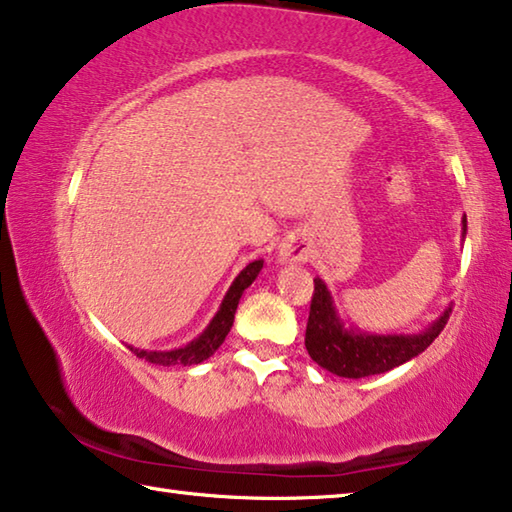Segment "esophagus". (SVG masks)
Masks as SVG:
<instances>
[{
	"mask_svg": "<svg viewBox=\"0 0 512 512\" xmlns=\"http://www.w3.org/2000/svg\"><path fill=\"white\" fill-rule=\"evenodd\" d=\"M280 259H282V262H305V248H302L298 241H289V244H282Z\"/></svg>",
	"mask_w": 512,
	"mask_h": 512,
	"instance_id": "1",
	"label": "esophagus"
}]
</instances>
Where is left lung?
Wrapping results in <instances>:
<instances>
[{"label":"left lung","mask_w":512,"mask_h":512,"mask_svg":"<svg viewBox=\"0 0 512 512\" xmlns=\"http://www.w3.org/2000/svg\"><path fill=\"white\" fill-rule=\"evenodd\" d=\"M467 232V219H463V241ZM452 307H447L429 327L415 334H372L357 327H345L334 307L332 293L327 284L316 277L314 298H311L305 345L309 357L320 368L345 379H363L381 375L402 363L411 361L436 341L443 332Z\"/></svg>","instance_id":"1"}]
</instances>
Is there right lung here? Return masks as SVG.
Here are the masks:
<instances>
[{
	"label": "right lung",
	"mask_w": 512,
	"mask_h": 512,
	"mask_svg": "<svg viewBox=\"0 0 512 512\" xmlns=\"http://www.w3.org/2000/svg\"><path fill=\"white\" fill-rule=\"evenodd\" d=\"M262 266H264V259H255V262H250L244 271L235 277V282L230 284L228 293L223 296L221 307L210 320V325H207L194 341L183 345V348L140 350V348H133V345H128V348H131V352H135L137 357L146 359L149 363H155V366H196V363L210 359L212 354L221 348V343L225 341V336H228L232 323H235V311L241 300V293L255 282V277L259 275V271H262Z\"/></svg>",
	"instance_id": "right-lung-1"
}]
</instances>
